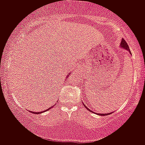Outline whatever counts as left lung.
<instances>
[{
	"instance_id": "1",
	"label": "left lung",
	"mask_w": 145,
	"mask_h": 145,
	"mask_svg": "<svg viewBox=\"0 0 145 145\" xmlns=\"http://www.w3.org/2000/svg\"><path fill=\"white\" fill-rule=\"evenodd\" d=\"M120 46H121V47H122V48H125V49H127V51H129V52H130V50H129V46H128V44H127V42L125 41V40H124V39H122V40H121V45H120ZM84 106L85 107H86V109H88V110H89V111H90V112H93V113H94V112H92V111H91V110H90V109H89V108L86 107V106H85V105H84ZM94 113H96V112H94ZM99 114V115H101V116H105V115H109V114H111V113H108V114Z\"/></svg>"
}]
</instances>
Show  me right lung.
Returning <instances> with one entry per match:
<instances>
[{"instance_id":"obj_1","label":"right lung","mask_w":145,"mask_h":145,"mask_svg":"<svg viewBox=\"0 0 145 145\" xmlns=\"http://www.w3.org/2000/svg\"><path fill=\"white\" fill-rule=\"evenodd\" d=\"M68 76H69V74H68ZM51 107H53V106H51ZM51 108H49V109H51ZM45 112V111H43V112H31V113H33V114H40V113H42V112Z\"/></svg>"}]
</instances>
